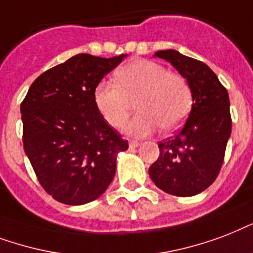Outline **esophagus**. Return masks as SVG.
Wrapping results in <instances>:
<instances>
[{
  "mask_svg": "<svg viewBox=\"0 0 253 253\" xmlns=\"http://www.w3.org/2000/svg\"><path fill=\"white\" fill-rule=\"evenodd\" d=\"M129 146H130V148H137V146H140V141L130 140L129 141Z\"/></svg>",
  "mask_w": 253,
  "mask_h": 253,
  "instance_id": "1",
  "label": "esophagus"
}]
</instances>
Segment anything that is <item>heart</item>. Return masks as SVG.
I'll return each instance as SVG.
<instances>
[{"mask_svg":"<svg viewBox=\"0 0 253 253\" xmlns=\"http://www.w3.org/2000/svg\"><path fill=\"white\" fill-rule=\"evenodd\" d=\"M116 83L100 82L93 100L100 115L111 126L119 128L128 119L134 103L140 112L128 121L124 130L142 137L161 126L171 132L189 116L193 89L185 76L152 60H134L116 72Z\"/></svg>","mask_w":253,"mask_h":253,"instance_id":"heart-1","label":"heart"}]
</instances>
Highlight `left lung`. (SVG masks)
<instances>
[{"mask_svg": "<svg viewBox=\"0 0 253 253\" xmlns=\"http://www.w3.org/2000/svg\"><path fill=\"white\" fill-rule=\"evenodd\" d=\"M185 76L193 89V108L183 128L158 144L160 157L149 168L157 187L177 197H193L216 179L231 136L230 99L207 64L175 50L154 54Z\"/></svg>", "mask_w": 253, "mask_h": 253, "instance_id": "1", "label": "left lung"}]
</instances>
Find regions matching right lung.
I'll use <instances>...</instances> for the list:
<instances>
[{
    "label": "right lung",
    "mask_w": 253,
    "mask_h": 253,
    "mask_svg": "<svg viewBox=\"0 0 253 253\" xmlns=\"http://www.w3.org/2000/svg\"><path fill=\"white\" fill-rule=\"evenodd\" d=\"M125 55L78 54L39 75L21 104L23 149L55 201L79 206L104 193L128 141L100 115L93 91Z\"/></svg>",
    "instance_id": "1"
}]
</instances>
